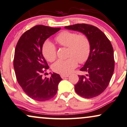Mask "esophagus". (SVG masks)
Wrapping results in <instances>:
<instances>
[{"mask_svg": "<svg viewBox=\"0 0 127 127\" xmlns=\"http://www.w3.org/2000/svg\"><path fill=\"white\" fill-rule=\"evenodd\" d=\"M61 77L62 78H66V77H69V75H64V74H61Z\"/></svg>", "mask_w": 127, "mask_h": 127, "instance_id": "1", "label": "esophagus"}]
</instances>
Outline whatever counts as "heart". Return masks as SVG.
Masks as SVG:
<instances>
[{
    "label": "heart",
    "instance_id": "b5f03b06",
    "mask_svg": "<svg viewBox=\"0 0 127 127\" xmlns=\"http://www.w3.org/2000/svg\"><path fill=\"white\" fill-rule=\"evenodd\" d=\"M56 41L64 47H68V59H59L52 65V69L55 72L62 74L71 73L79 63L86 62L90 53V44L86 35H78L76 32L68 31L61 32L56 37ZM44 57L47 61L52 62L56 58V49L50 41L44 43L42 47Z\"/></svg>",
    "mask_w": 127,
    "mask_h": 127
}]
</instances>
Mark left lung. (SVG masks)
<instances>
[{
  "mask_svg": "<svg viewBox=\"0 0 127 127\" xmlns=\"http://www.w3.org/2000/svg\"><path fill=\"white\" fill-rule=\"evenodd\" d=\"M65 29L84 34L90 41L89 57L80 71L87 72L78 75L75 92L86 99L99 96L106 89L114 71V49L111 41L98 28L86 24L65 27Z\"/></svg>",
  "mask_w": 127,
  "mask_h": 127,
  "instance_id": "8db88e82",
  "label": "left lung"
}]
</instances>
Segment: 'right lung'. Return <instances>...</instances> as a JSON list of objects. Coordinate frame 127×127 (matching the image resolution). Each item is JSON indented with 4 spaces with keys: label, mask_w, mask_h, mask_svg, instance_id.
I'll list each match as a JSON object with an SVG mask.
<instances>
[{
    "label": "right lung",
    "mask_w": 127,
    "mask_h": 127,
    "mask_svg": "<svg viewBox=\"0 0 127 127\" xmlns=\"http://www.w3.org/2000/svg\"><path fill=\"white\" fill-rule=\"evenodd\" d=\"M61 28L36 25L20 37L15 50L13 67L19 86L31 99L43 102L52 99L57 93L59 74L53 72L50 78H43V69L49 66L42 54L44 41Z\"/></svg>",
    "instance_id": "1"
}]
</instances>
